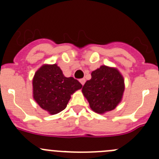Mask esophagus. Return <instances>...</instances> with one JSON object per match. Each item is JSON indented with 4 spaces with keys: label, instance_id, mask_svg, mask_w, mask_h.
I'll return each mask as SVG.
<instances>
[{
    "label": "esophagus",
    "instance_id": "esophagus-1",
    "mask_svg": "<svg viewBox=\"0 0 159 159\" xmlns=\"http://www.w3.org/2000/svg\"><path fill=\"white\" fill-rule=\"evenodd\" d=\"M79 81L81 82V84H82V85H84V84L85 83V79H84V78H81V79L79 80Z\"/></svg>",
    "mask_w": 159,
    "mask_h": 159
}]
</instances>
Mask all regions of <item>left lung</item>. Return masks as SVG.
<instances>
[{
    "label": "left lung",
    "mask_w": 159,
    "mask_h": 159,
    "mask_svg": "<svg viewBox=\"0 0 159 159\" xmlns=\"http://www.w3.org/2000/svg\"><path fill=\"white\" fill-rule=\"evenodd\" d=\"M124 90V78L118 70L102 65L91 72V78L84 84L82 93L92 111L104 114L116 108Z\"/></svg>",
    "instance_id": "1"
}]
</instances>
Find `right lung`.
<instances>
[{
  "instance_id": "obj_1",
  "label": "right lung",
  "mask_w": 159,
  "mask_h": 159,
  "mask_svg": "<svg viewBox=\"0 0 159 159\" xmlns=\"http://www.w3.org/2000/svg\"><path fill=\"white\" fill-rule=\"evenodd\" d=\"M32 84L34 99L51 115L65 109L70 95L82 88L78 80L66 78L56 64L42 65L34 74Z\"/></svg>"
}]
</instances>
